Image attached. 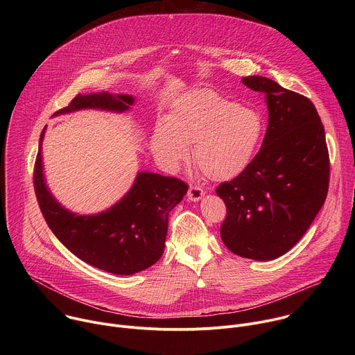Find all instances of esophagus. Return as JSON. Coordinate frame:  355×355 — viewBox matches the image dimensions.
Wrapping results in <instances>:
<instances>
[{"label": "esophagus", "instance_id": "obj_1", "mask_svg": "<svg viewBox=\"0 0 355 355\" xmlns=\"http://www.w3.org/2000/svg\"><path fill=\"white\" fill-rule=\"evenodd\" d=\"M187 195H188V199H191V200H199L202 196L205 195V191H204V188H200L198 185H189Z\"/></svg>", "mask_w": 355, "mask_h": 355}]
</instances>
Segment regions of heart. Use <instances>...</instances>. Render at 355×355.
<instances>
[{"instance_id":"heart-1","label":"heart","mask_w":355,"mask_h":355,"mask_svg":"<svg viewBox=\"0 0 355 355\" xmlns=\"http://www.w3.org/2000/svg\"><path fill=\"white\" fill-rule=\"evenodd\" d=\"M263 129L254 110L212 89H196L175 101L170 119L155 128L151 150L166 166L177 167L189 157L187 144H193L198 168L211 180L227 181L248 167Z\"/></svg>"}]
</instances>
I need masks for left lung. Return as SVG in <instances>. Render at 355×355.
<instances>
[{"mask_svg":"<svg viewBox=\"0 0 355 355\" xmlns=\"http://www.w3.org/2000/svg\"><path fill=\"white\" fill-rule=\"evenodd\" d=\"M243 84L266 94L268 126L248 167L216 193L226 205L220 237L234 254L274 260L306 233L330 180L324 128L312 101L260 76Z\"/></svg>","mask_w":355,"mask_h":355,"instance_id":"8db88e82","label":"left lung"}]
</instances>
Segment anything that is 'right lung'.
Segmentation results:
<instances>
[{"mask_svg": "<svg viewBox=\"0 0 355 355\" xmlns=\"http://www.w3.org/2000/svg\"><path fill=\"white\" fill-rule=\"evenodd\" d=\"M133 104L129 95L108 92L76 95L55 115L83 108L122 112ZM46 129V126H44ZM42 130L33 170V187L42 215L56 237L87 264L116 275H132L159 261L168 229V214L188 185L174 177L139 173L132 189L111 209L98 215H74L50 195L42 173Z\"/></svg>", "mask_w": 355, "mask_h": 355, "instance_id": "add662e5", "label": "right lung"}]
</instances>
